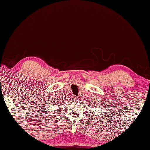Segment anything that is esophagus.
<instances>
[{
	"label": "esophagus",
	"mask_w": 150,
	"mask_h": 150,
	"mask_svg": "<svg viewBox=\"0 0 150 150\" xmlns=\"http://www.w3.org/2000/svg\"><path fill=\"white\" fill-rule=\"evenodd\" d=\"M74 100H75V101H77V99H78V98H77V96H74Z\"/></svg>",
	"instance_id": "1"
}]
</instances>
